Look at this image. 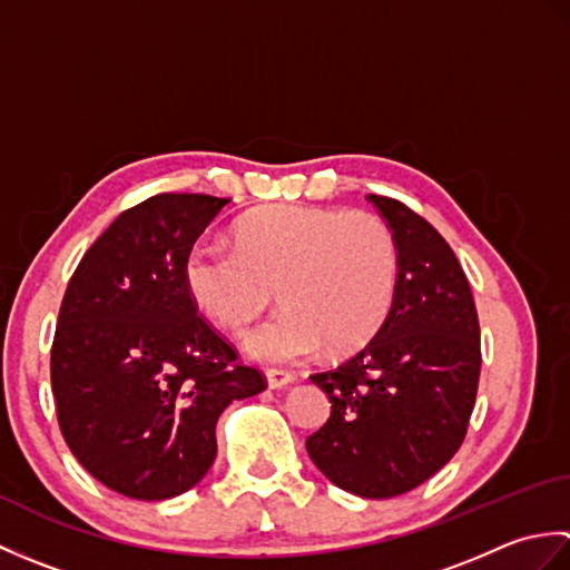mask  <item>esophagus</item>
Returning <instances> with one entry per match:
<instances>
[{
	"label": "esophagus",
	"mask_w": 570,
	"mask_h": 570,
	"mask_svg": "<svg viewBox=\"0 0 570 570\" xmlns=\"http://www.w3.org/2000/svg\"><path fill=\"white\" fill-rule=\"evenodd\" d=\"M264 377H266V384H269V390H282V386H288L294 382V374L284 370H266Z\"/></svg>",
	"instance_id": "obj_1"
}]
</instances>
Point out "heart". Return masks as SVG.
I'll use <instances>...</instances> for the list:
<instances>
[{"label": "heart", "instance_id": "heart-1", "mask_svg": "<svg viewBox=\"0 0 570 570\" xmlns=\"http://www.w3.org/2000/svg\"><path fill=\"white\" fill-rule=\"evenodd\" d=\"M233 249L193 247L184 282L193 304L237 333L272 304L284 308L245 335L259 362H294L328 345L333 355L370 343L390 316L399 254L392 229L370 213L272 205L233 229Z\"/></svg>", "mask_w": 570, "mask_h": 570}]
</instances>
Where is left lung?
Listing matches in <instances>:
<instances>
[{"instance_id": "8db88e82", "label": "left lung", "mask_w": 570, "mask_h": 570, "mask_svg": "<svg viewBox=\"0 0 570 570\" xmlns=\"http://www.w3.org/2000/svg\"><path fill=\"white\" fill-rule=\"evenodd\" d=\"M399 284L390 316L365 350L311 382L331 419L306 451L333 485L386 500L419 488L465 439L480 380V323L463 266L439 229L384 196Z\"/></svg>"}]
</instances>
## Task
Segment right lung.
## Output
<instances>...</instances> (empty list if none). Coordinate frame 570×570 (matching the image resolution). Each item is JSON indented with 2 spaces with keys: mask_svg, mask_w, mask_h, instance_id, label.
<instances>
[{
  "mask_svg": "<svg viewBox=\"0 0 570 570\" xmlns=\"http://www.w3.org/2000/svg\"><path fill=\"white\" fill-rule=\"evenodd\" d=\"M229 205L161 193L125 210L70 276L51 350L60 433L95 480L171 500L210 470L227 404L264 390L205 323L184 282L196 239Z\"/></svg>",
  "mask_w": 570,
  "mask_h": 570,
  "instance_id": "obj_1",
  "label": "right lung"
}]
</instances>
